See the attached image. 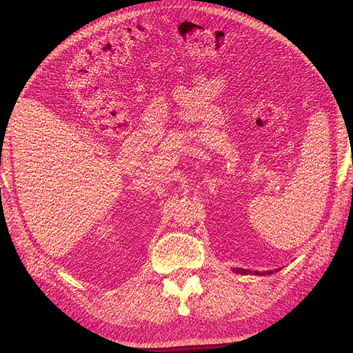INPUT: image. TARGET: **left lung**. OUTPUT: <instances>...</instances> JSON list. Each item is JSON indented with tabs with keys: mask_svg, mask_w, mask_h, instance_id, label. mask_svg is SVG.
I'll return each mask as SVG.
<instances>
[{
	"mask_svg": "<svg viewBox=\"0 0 353 353\" xmlns=\"http://www.w3.org/2000/svg\"><path fill=\"white\" fill-rule=\"evenodd\" d=\"M236 273H242V274H248V273H253V274H265V273H259V272H252V270H246V269H234ZM277 272V270H276ZM268 274H272L273 272H266Z\"/></svg>",
	"mask_w": 353,
	"mask_h": 353,
	"instance_id": "obj_1",
	"label": "left lung"
}]
</instances>
